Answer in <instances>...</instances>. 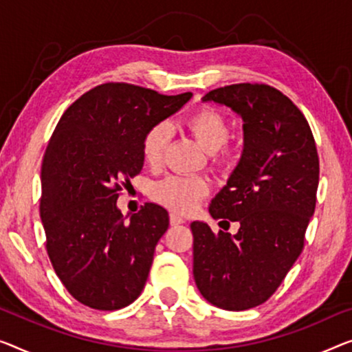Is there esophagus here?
<instances>
[{
  "instance_id": "1",
  "label": "esophagus",
  "mask_w": 352,
  "mask_h": 352,
  "mask_svg": "<svg viewBox=\"0 0 352 352\" xmlns=\"http://www.w3.org/2000/svg\"><path fill=\"white\" fill-rule=\"evenodd\" d=\"M169 219H170V224H172V226H178V224H183V223H185V219H183V218L180 217V214H177V213H170Z\"/></svg>"
}]
</instances>
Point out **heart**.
Segmentation results:
<instances>
[{
    "label": "heart",
    "instance_id": "1",
    "mask_svg": "<svg viewBox=\"0 0 352 352\" xmlns=\"http://www.w3.org/2000/svg\"><path fill=\"white\" fill-rule=\"evenodd\" d=\"M185 128L197 144L206 148L214 164H224L230 158L228 148L229 123L223 113L213 107H201L185 120ZM172 140V128L166 122L151 124L142 139V156L145 164L158 169L164 161L167 146ZM210 192V182L201 175H169L151 186L156 202L172 212L186 214L192 212Z\"/></svg>",
    "mask_w": 352,
    "mask_h": 352
}]
</instances>
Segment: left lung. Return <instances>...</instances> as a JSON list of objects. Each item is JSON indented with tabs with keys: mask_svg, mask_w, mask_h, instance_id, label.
Listing matches in <instances>:
<instances>
[{
	"mask_svg": "<svg viewBox=\"0 0 352 352\" xmlns=\"http://www.w3.org/2000/svg\"><path fill=\"white\" fill-rule=\"evenodd\" d=\"M202 101L243 120L242 158L208 208L240 228L214 234L207 223H191L194 281L212 305L243 311L270 298L302 253L316 207L318 150L307 118L274 87L235 83Z\"/></svg>",
	"mask_w": 352,
	"mask_h": 352,
	"instance_id": "1",
	"label": "left lung"
}]
</instances>
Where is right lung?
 <instances>
[{
    "mask_svg": "<svg viewBox=\"0 0 352 352\" xmlns=\"http://www.w3.org/2000/svg\"><path fill=\"white\" fill-rule=\"evenodd\" d=\"M191 96L109 82L82 94L56 124L42 161L41 219L55 274L83 305L113 311L142 292L169 213L146 202L126 221L117 199L142 170L146 129Z\"/></svg>",
    "mask_w": 352,
    "mask_h": 352,
    "instance_id": "right-lung-1",
    "label": "right lung"
}]
</instances>
